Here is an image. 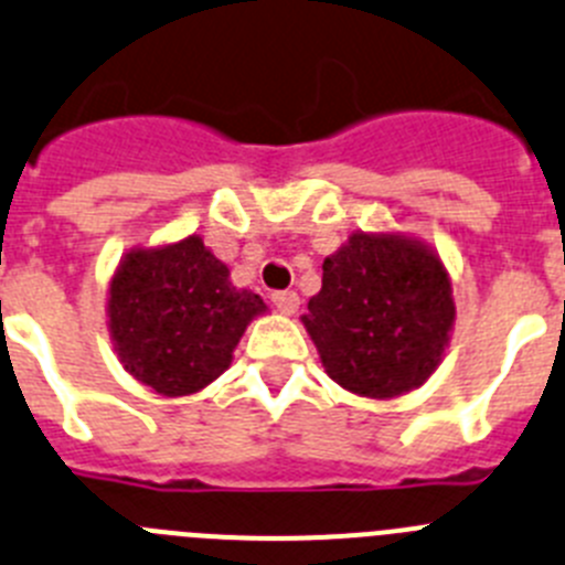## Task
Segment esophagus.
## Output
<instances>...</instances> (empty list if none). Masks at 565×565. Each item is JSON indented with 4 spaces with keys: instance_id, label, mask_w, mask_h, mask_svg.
<instances>
[{
    "instance_id": "34e87169",
    "label": "esophagus",
    "mask_w": 565,
    "mask_h": 565,
    "mask_svg": "<svg viewBox=\"0 0 565 565\" xmlns=\"http://www.w3.org/2000/svg\"><path fill=\"white\" fill-rule=\"evenodd\" d=\"M273 303H276V309L281 315H295L298 307H301V298L292 289H281V292H273Z\"/></svg>"
}]
</instances>
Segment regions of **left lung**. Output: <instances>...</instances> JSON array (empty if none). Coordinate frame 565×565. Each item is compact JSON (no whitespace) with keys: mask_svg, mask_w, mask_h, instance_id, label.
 <instances>
[{"mask_svg":"<svg viewBox=\"0 0 565 565\" xmlns=\"http://www.w3.org/2000/svg\"><path fill=\"white\" fill-rule=\"evenodd\" d=\"M301 315L340 388L394 399L439 369L456 320L439 253L405 233L358 231L323 262L320 292Z\"/></svg>","mask_w":565,"mask_h":565,"instance_id":"left-lung-1","label":"left lung"}]
</instances>
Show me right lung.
I'll use <instances>...</instances> for the list:
<instances>
[{"instance_id": "right-lung-1", "label": "right lung", "mask_w": 565, "mask_h": 565, "mask_svg": "<svg viewBox=\"0 0 565 565\" xmlns=\"http://www.w3.org/2000/svg\"><path fill=\"white\" fill-rule=\"evenodd\" d=\"M264 312L262 295L233 287L227 264L196 233L126 253L106 298L118 360L162 396L196 394L225 374L247 323Z\"/></svg>"}]
</instances>
